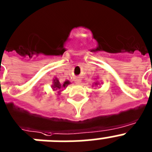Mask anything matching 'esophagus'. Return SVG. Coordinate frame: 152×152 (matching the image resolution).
I'll list each match as a JSON object with an SVG mask.
<instances>
[{"label": "esophagus", "mask_w": 152, "mask_h": 152, "mask_svg": "<svg viewBox=\"0 0 152 152\" xmlns=\"http://www.w3.org/2000/svg\"><path fill=\"white\" fill-rule=\"evenodd\" d=\"M75 83L76 84H80L81 83V79L80 77H76L75 78Z\"/></svg>", "instance_id": "esophagus-1"}]
</instances>
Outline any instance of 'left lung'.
Wrapping results in <instances>:
<instances>
[{
	"instance_id": "obj_1",
	"label": "left lung",
	"mask_w": 152,
	"mask_h": 152,
	"mask_svg": "<svg viewBox=\"0 0 152 152\" xmlns=\"http://www.w3.org/2000/svg\"><path fill=\"white\" fill-rule=\"evenodd\" d=\"M99 84H100V82H99L98 80H97V81H96V82H95V83H93V85H92V86H96L99 85Z\"/></svg>"
}]
</instances>
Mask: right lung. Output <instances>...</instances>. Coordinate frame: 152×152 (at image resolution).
Returning a JSON list of instances; mask_svg holds the SVG:
<instances>
[{
  "label": "right lung",
  "mask_w": 152,
  "mask_h": 152,
  "mask_svg": "<svg viewBox=\"0 0 152 152\" xmlns=\"http://www.w3.org/2000/svg\"><path fill=\"white\" fill-rule=\"evenodd\" d=\"M69 84H70V83L68 80L64 82L63 83H61L59 81V80H58V78L54 77L53 80V84L51 86V88H52L53 91H58V94L60 95V92L65 89V88H66Z\"/></svg>",
  "instance_id": "obj_1"
}]
</instances>
